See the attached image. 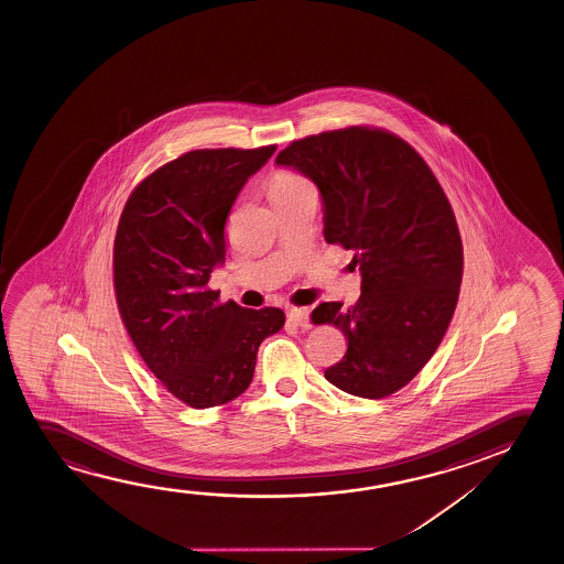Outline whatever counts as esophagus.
<instances>
[{"instance_id": "esophagus-1", "label": "esophagus", "mask_w": 564, "mask_h": 564, "mask_svg": "<svg viewBox=\"0 0 564 564\" xmlns=\"http://www.w3.org/2000/svg\"><path fill=\"white\" fill-rule=\"evenodd\" d=\"M308 308H296V306H291V308L286 310V319H289L291 324L299 325V327H302V329H308Z\"/></svg>"}]
</instances>
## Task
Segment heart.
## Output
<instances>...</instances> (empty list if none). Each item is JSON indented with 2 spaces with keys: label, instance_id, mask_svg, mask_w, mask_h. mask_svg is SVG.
<instances>
[{
  "label": "heart",
  "instance_id": "b5f03b06",
  "mask_svg": "<svg viewBox=\"0 0 564 564\" xmlns=\"http://www.w3.org/2000/svg\"><path fill=\"white\" fill-rule=\"evenodd\" d=\"M312 183L308 178L302 177L299 173L293 171H278L270 181V198L271 202L281 200L286 196L301 193L304 188H310Z\"/></svg>",
  "mask_w": 564,
  "mask_h": 564
}]
</instances>
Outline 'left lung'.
I'll return each mask as SVG.
<instances>
[{
    "label": "left lung",
    "mask_w": 564,
    "mask_h": 564,
    "mask_svg": "<svg viewBox=\"0 0 564 564\" xmlns=\"http://www.w3.org/2000/svg\"><path fill=\"white\" fill-rule=\"evenodd\" d=\"M275 162L316 183L325 240L352 250L362 275L355 306L312 312L348 343L325 379L362 399L397 393L437 350L458 302L463 240L447 194L406 140L366 124L293 140Z\"/></svg>",
    "instance_id": "obj_1"
}]
</instances>
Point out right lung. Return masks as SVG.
Here are the masks:
<instances>
[{"instance_id":"obj_1","label":"right lung","mask_w":564,"mask_h":564,"mask_svg":"<svg viewBox=\"0 0 564 564\" xmlns=\"http://www.w3.org/2000/svg\"><path fill=\"white\" fill-rule=\"evenodd\" d=\"M275 148L191 150L140 181L119 217L113 286L124 329L162 386L193 409L245 393L260 343L285 325L283 310L242 308L208 289L237 194Z\"/></svg>"}]
</instances>
